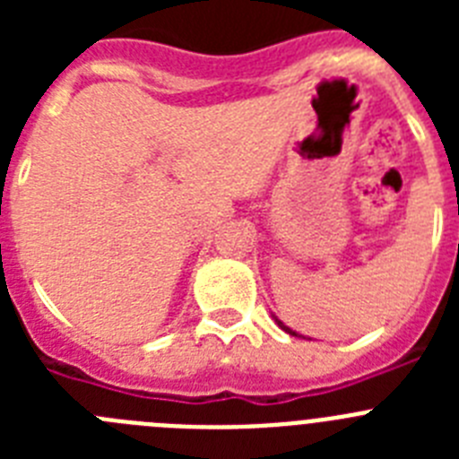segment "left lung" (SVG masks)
<instances>
[{
  "label": "left lung",
  "mask_w": 459,
  "mask_h": 459,
  "mask_svg": "<svg viewBox=\"0 0 459 459\" xmlns=\"http://www.w3.org/2000/svg\"><path fill=\"white\" fill-rule=\"evenodd\" d=\"M275 322H278V326H280V328H282V331H287V333H290V335H296V338H301V335H299V333H294V331H291V328H287V326H285V324L280 322V319H275Z\"/></svg>",
  "instance_id": "8db88e82"
}]
</instances>
